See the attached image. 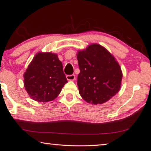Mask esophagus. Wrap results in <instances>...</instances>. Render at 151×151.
I'll return each instance as SVG.
<instances>
[{
	"label": "esophagus",
	"mask_w": 151,
	"mask_h": 151,
	"mask_svg": "<svg viewBox=\"0 0 151 151\" xmlns=\"http://www.w3.org/2000/svg\"><path fill=\"white\" fill-rule=\"evenodd\" d=\"M66 79L68 81H74L75 79V75H67L66 76Z\"/></svg>",
	"instance_id": "34e87169"
}]
</instances>
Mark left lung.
Here are the masks:
<instances>
[{
    "mask_svg": "<svg viewBox=\"0 0 151 151\" xmlns=\"http://www.w3.org/2000/svg\"><path fill=\"white\" fill-rule=\"evenodd\" d=\"M80 73L77 85L84 100L92 104H103L119 91L122 73L119 64L105 48L91 44L77 53Z\"/></svg>",
    "mask_w": 151,
    "mask_h": 151,
    "instance_id": "obj_1",
    "label": "left lung"
}]
</instances>
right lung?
Returning <instances> with one entry per match:
<instances>
[{"instance_id": "right-lung-1", "label": "right lung", "mask_w": 151, "mask_h": 151, "mask_svg": "<svg viewBox=\"0 0 151 151\" xmlns=\"http://www.w3.org/2000/svg\"><path fill=\"white\" fill-rule=\"evenodd\" d=\"M24 86L32 99L38 102L54 100L67 83L63 64L57 54L39 52L24 73Z\"/></svg>"}]
</instances>
